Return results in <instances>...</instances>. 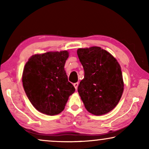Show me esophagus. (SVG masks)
<instances>
[{
  "mask_svg": "<svg viewBox=\"0 0 149 149\" xmlns=\"http://www.w3.org/2000/svg\"><path fill=\"white\" fill-rule=\"evenodd\" d=\"M74 87H75V89H77V88H78V85H79V83H74Z\"/></svg>",
  "mask_w": 149,
  "mask_h": 149,
  "instance_id": "obj_1",
  "label": "esophagus"
}]
</instances>
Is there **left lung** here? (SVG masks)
<instances>
[{
    "label": "left lung",
    "instance_id": "1",
    "mask_svg": "<svg viewBox=\"0 0 149 149\" xmlns=\"http://www.w3.org/2000/svg\"><path fill=\"white\" fill-rule=\"evenodd\" d=\"M77 55L85 72L78 92L85 109L94 115L109 113L123 94L121 66L110 53L99 47L80 48Z\"/></svg>",
    "mask_w": 149,
    "mask_h": 149
}]
</instances>
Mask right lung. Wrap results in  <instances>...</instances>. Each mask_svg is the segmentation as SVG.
Segmentation results:
<instances>
[{"instance_id":"1","label":"right lung","mask_w":149,"mask_h":149,"mask_svg":"<svg viewBox=\"0 0 149 149\" xmlns=\"http://www.w3.org/2000/svg\"><path fill=\"white\" fill-rule=\"evenodd\" d=\"M67 51L50 52L30 57L24 66L22 83L35 109L47 115L60 114L75 88L68 81L64 65Z\"/></svg>"}]
</instances>
